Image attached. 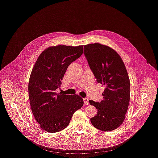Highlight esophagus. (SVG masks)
Returning <instances> with one entry per match:
<instances>
[{
    "mask_svg": "<svg viewBox=\"0 0 158 158\" xmlns=\"http://www.w3.org/2000/svg\"><path fill=\"white\" fill-rule=\"evenodd\" d=\"M84 105H88L89 104V98H84Z\"/></svg>",
    "mask_w": 158,
    "mask_h": 158,
    "instance_id": "1",
    "label": "esophagus"
}]
</instances>
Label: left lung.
Segmentation results:
<instances>
[{
    "mask_svg": "<svg viewBox=\"0 0 158 158\" xmlns=\"http://www.w3.org/2000/svg\"><path fill=\"white\" fill-rule=\"evenodd\" d=\"M84 53L97 82L106 87L103 100H89L97 110L90 122L100 130H114L123 122L130 102V83L125 66L114 49L100 43L85 45Z\"/></svg>",
    "mask_w": 158,
    "mask_h": 158,
    "instance_id": "left-lung-1",
    "label": "left lung"
}]
</instances>
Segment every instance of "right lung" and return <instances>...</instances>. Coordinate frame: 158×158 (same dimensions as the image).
<instances>
[{
  "instance_id": "right-lung-1",
  "label": "right lung",
  "mask_w": 158,
  "mask_h": 158,
  "mask_svg": "<svg viewBox=\"0 0 158 158\" xmlns=\"http://www.w3.org/2000/svg\"><path fill=\"white\" fill-rule=\"evenodd\" d=\"M82 52V45L49 47L41 52L33 68L28 83L30 106L36 121L47 132L66 128L74 113L83 106L79 95L56 91L68 66Z\"/></svg>"
}]
</instances>
